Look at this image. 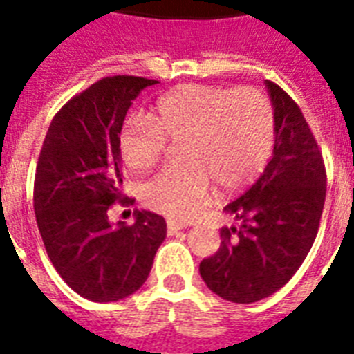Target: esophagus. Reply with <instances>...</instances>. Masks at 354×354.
<instances>
[{
    "label": "esophagus",
    "instance_id": "34e87169",
    "mask_svg": "<svg viewBox=\"0 0 354 354\" xmlns=\"http://www.w3.org/2000/svg\"><path fill=\"white\" fill-rule=\"evenodd\" d=\"M185 227H187V224H183V222L172 221V218H169V221H167V233H169V235L180 232V230H185Z\"/></svg>",
    "mask_w": 354,
    "mask_h": 354
}]
</instances>
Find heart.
<instances>
[{"label":"heart","mask_w":354,"mask_h":354,"mask_svg":"<svg viewBox=\"0 0 354 354\" xmlns=\"http://www.w3.org/2000/svg\"><path fill=\"white\" fill-rule=\"evenodd\" d=\"M182 143L183 165L169 167L141 189L156 213L189 221L209 198L211 182L224 191L246 187L268 161L275 141L274 106L253 86L187 84L158 101L154 115H132L119 136L130 169L145 171Z\"/></svg>","instance_id":"b5f03b06"}]
</instances>
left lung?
Masks as SVG:
<instances>
[{
    "label": "left lung",
    "instance_id": "obj_1",
    "mask_svg": "<svg viewBox=\"0 0 354 354\" xmlns=\"http://www.w3.org/2000/svg\"><path fill=\"white\" fill-rule=\"evenodd\" d=\"M274 102V154L257 182L226 205L241 221L222 227L221 248L200 263L216 296L253 303L286 285L307 257L324 213L327 172L322 150L301 108L266 80Z\"/></svg>",
    "mask_w": 354,
    "mask_h": 354
}]
</instances>
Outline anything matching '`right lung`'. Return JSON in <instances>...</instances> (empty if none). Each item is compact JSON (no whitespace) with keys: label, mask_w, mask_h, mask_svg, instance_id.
<instances>
[{"label":"right lung","mask_w":354,"mask_h":354,"mask_svg":"<svg viewBox=\"0 0 354 354\" xmlns=\"http://www.w3.org/2000/svg\"><path fill=\"white\" fill-rule=\"evenodd\" d=\"M158 80L113 75L97 80L53 118L35 174L36 224L46 252L71 290L90 301H119L143 285L167 235L165 218L136 211L112 226L122 194L119 136L136 97Z\"/></svg>","instance_id":"obj_1"}]
</instances>
